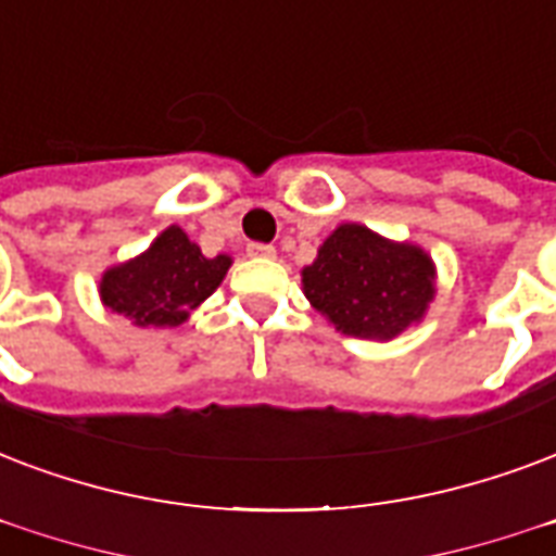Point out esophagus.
I'll return each mask as SVG.
<instances>
[{"instance_id": "34e87169", "label": "esophagus", "mask_w": 556, "mask_h": 556, "mask_svg": "<svg viewBox=\"0 0 556 556\" xmlns=\"http://www.w3.org/2000/svg\"><path fill=\"white\" fill-rule=\"evenodd\" d=\"M248 253L250 256H256V260H274V256H277V248H274V244H260V241H253V244H248Z\"/></svg>"}]
</instances>
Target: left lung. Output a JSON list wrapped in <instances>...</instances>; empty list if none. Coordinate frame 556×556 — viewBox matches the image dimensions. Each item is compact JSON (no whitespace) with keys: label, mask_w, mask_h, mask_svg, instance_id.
Returning <instances> with one entry per match:
<instances>
[{"label":"left lung","mask_w":556,"mask_h":556,"mask_svg":"<svg viewBox=\"0 0 556 556\" xmlns=\"http://www.w3.org/2000/svg\"><path fill=\"white\" fill-rule=\"evenodd\" d=\"M434 262L417 244L381 239L364 224H341L303 268V291L338 332L391 341L422 320L434 300Z\"/></svg>","instance_id":"left-lung-1"}]
</instances>
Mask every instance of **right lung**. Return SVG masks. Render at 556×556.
<instances>
[{
    "label": "right lung",
    "mask_w": 556,
    "mask_h": 556,
    "mask_svg": "<svg viewBox=\"0 0 556 556\" xmlns=\"http://www.w3.org/2000/svg\"><path fill=\"white\" fill-rule=\"evenodd\" d=\"M232 260H206L180 227H168L154 244L116 268L104 270L101 303L142 329H172L189 320L194 308L222 286Z\"/></svg>",
    "instance_id": "obj_1"
}]
</instances>
